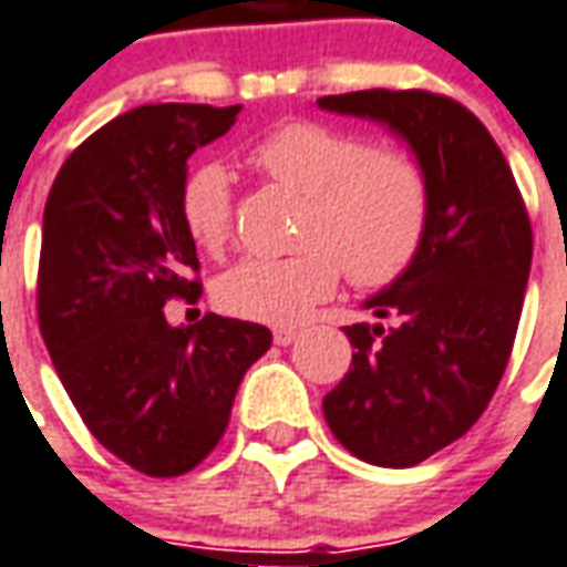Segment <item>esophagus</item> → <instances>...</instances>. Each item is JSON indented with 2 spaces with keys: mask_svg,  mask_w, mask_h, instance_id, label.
I'll use <instances>...</instances> for the list:
<instances>
[{
  "mask_svg": "<svg viewBox=\"0 0 567 567\" xmlns=\"http://www.w3.org/2000/svg\"><path fill=\"white\" fill-rule=\"evenodd\" d=\"M297 334H300L297 328H276V331H272V340H276L279 347H288V343H295Z\"/></svg>",
  "mask_w": 567,
  "mask_h": 567,
  "instance_id": "obj_1",
  "label": "esophagus"
}]
</instances>
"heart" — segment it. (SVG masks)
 <instances>
[{
	"instance_id": "b5f03b06",
	"label": "heart",
	"mask_w": 567,
	"mask_h": 567,
	"mask_svg": "<svg viewBox=\"0 0 567 567\" xmlns=\"http://www.w3.org/2000/svg\"><path fill=\"white\" fill-rule=\"evenodd\" d=\"M251 162L272 184L307 199L300 251L245 257L215 282L217 307L236 319L300 322L338 288L340 267L359 288L402 279L421 257L433 189L417 156L371 144L365 134L324 122H288L257 141ZM181 220L205 251H224L233 236V189L217 162L193 165L181 181Z\"/></svg>"
}]
</instances>
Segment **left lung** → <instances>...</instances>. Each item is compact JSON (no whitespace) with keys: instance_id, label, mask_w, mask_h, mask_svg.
<instances>
[{"instance_id":"1","label":"left lung","mask_w":567,"mask_h":567,"mask_svg":"<svg viewBox=\"0 0 567 567\" xmlns=\"http://www.w3.org/2000/svg\"><path fill=\"white\" fill-rule=\"evenodd\" d=\"M322 110L386 122L433 189L414 267L365 300L393 324H347L352 365L324 395L331 433L359 461L414 466L457 442L488 408L516 340L532 270V220L488 128L435 91H350Z\"/></svg>"}]
</instances>
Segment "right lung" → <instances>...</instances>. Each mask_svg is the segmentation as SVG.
Returning a JSON list of instances; mask_svg holds the SVG:
<instances>
[{
    "mask_svg": "<svg viewBox=\"0 0 567 567\" xmlns=\"http://www.w3.org/2000/svg\"><path fill=\"white\" fill-rule=\"evenodd\" d=\"M239 106L146 104L66 156L42 217L39 331L91 435L153 478L199 466L227 430L270 328L208 312L189 328L165 303L202 295L177 196L187 159Z\"/></svg>",
    "mask_w": 567,
    "mask_h": 567,
    "instance_id": "1",
    "label": "right lung"
}]
</instances>
